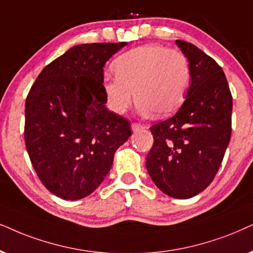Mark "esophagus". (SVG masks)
Instances as JSON below:
<instances>
[{
	"instance_id": "esophagus-1",
	"label": "esophagus",
	"mask_w": 253,
	"mask_h": 253,
	"mask_svg": "<svg viewBox=\"0 0 253 253\" xmlns=\"http://www.w3.org/2000/svg\"><path fill=\"white\" fill-rule=\"evenodd\" d=\"M143 128H145V127H143L142 125L136 124V123H133L132 124V130H133V132H139V130H141Z\"/></svg>"
}]
</instances>
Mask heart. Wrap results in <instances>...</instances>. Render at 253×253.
Returning a JSON list of instances; mask_svg holds the SVG:
<instances>
[{"label": "heart", "mask_w": 253, "mask_h": 253, "mask_svg": "<svg viewBox=\"0 0 253 253\" xmlns=\"http://www.w3.org/2000/svg\"><path fill=\"white\" fill-rule=\"evenodd\" d=\"M116 76H105L103 91L107 107L124 114L134 98L142 116L166 117L183 103L191 83L187 56L161 44H146L130 49L113 62Z\"/></svg>", "instance_id": "obj_1"}]
</instances>
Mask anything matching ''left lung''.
<instances>
[{"label": "left lung", "instance_id": "8db88e82", "mask_svg": "<svg viewBox=\"0 0 253 253\" xmlns=\"http://www.w3.org/2000/svg\"><path fill=\"white\" fill-rule=\"evenodd\" d=\"M176 45L187 56L191 83L184 103L169 119L153 125L146 159L149 176L162 193L190 198L211 183L231 136L232 95L220 66L185 41Z\"/></svg>", "mask_w": 253, "mask_h": 253}]
</instances>
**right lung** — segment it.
<instances>
[{"label":"right lung","instance_id":"1","mask_svg":"<svg viewBox=\"0 0 253 253\" xmlns=\"http://www.w3.org/2000/svg\"><path fill=\"white\" fill-rule=\"evenodd\" d=\"M76 45L43 69L25 100L24 140L44 187L81 200L104 181L116 150L132 135L126 118L108 111L105 63L126 45Z\"/></svg>","mask_w":253,"mask_h":253}]
</instances>
